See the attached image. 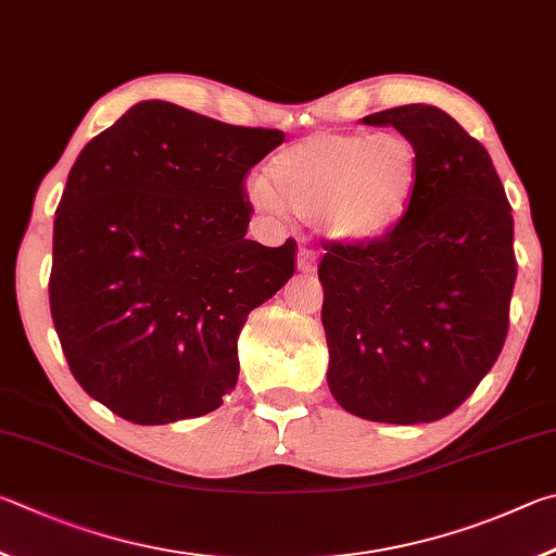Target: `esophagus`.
<instances>
[{"label": "esophagus", "instance_id": "esophagus-1", "mask_svg": "<svg viewBox=\"0 0 556 556\" xmlns=\"http://www.w3.org/2000/svg\"><path fill=\"white\" fill-rule=\"evenodd\" d=\"M315 261H317L315 251H309V249H300L298 251V268L303 270V273H313L315 270Z\"/></svg>", "mask_w": 556, "mask_h": 556}]
</instances>
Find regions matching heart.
<instances>
[{
	"mask_svg": "<svg viewBox=\"0 0 556 556\" xmlns=\"http://www.w3.org/2000/svg\"><path fill=\"white\" fill-rule=\"evenodd\" d=\"M422 159L397 134H317L276 153L266 180H253L258 210L313 222L337 247H371L410 217Z\"/></svg>",
	"mask_w": 556,
	"mask_h": 556,
	"instance_id": "obj_1",
	"label": "heart"
}]
</instances>
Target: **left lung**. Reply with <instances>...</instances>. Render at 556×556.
Masks as SVG:
<instances>
[{"label":"left lung","mask_w":556,"mask_h":556,"mask_svg":"<svg viewBox=\"0 0 556 556\" xmlns=\"http://www.w3.org/2000/svg\"><path fill=\"white\" fill-rule=\"evenodd\" d=\"M422 159L410 217L371 247L327 243L319 263L327 383L371 422H434L469 397L508 334L518 276L513 214L489 151L432 104L368 114Z\"/></svg>","instance_id":"8db88e82"}]
</instances>
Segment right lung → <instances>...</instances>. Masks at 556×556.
Returning <instances> with one entry per match:
<instances>
[{
  "label": "right lung",
  "instance_id": "obj_1",
  "mask_svg": "<svg viewBox=\"0 0 556 556\" xmlns=\"http://www.w3.org/2000/svg\"><path fill=\"white\" fill-rule=\"evenodd\" d=\"M283 143L146 100L85 146L53 224L51 315L87 395L134 425L217 410L253 307L295 273V241L247 239L243 178Z\"/></svg>",
  "mask_w": 556,
  "mask_h": 556
}]
</instances>
